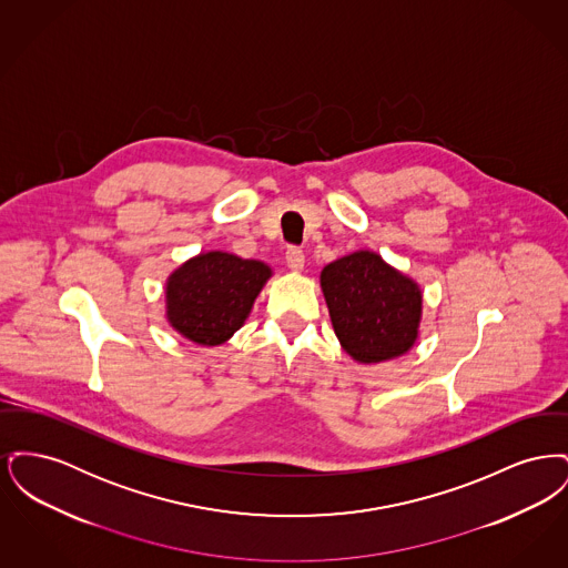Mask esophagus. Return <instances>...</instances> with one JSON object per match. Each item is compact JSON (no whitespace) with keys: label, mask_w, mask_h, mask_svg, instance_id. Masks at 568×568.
<instances>
[{"label":"esophagus","mask_w":568,"mask_h":568,"mask_svg":"<svg viewBox=\"0 0 568 568\" xmlns=\"http://www.w3.org/2000/svg\"><path fill=\"white\" fill-rule=\"evenodd\" d=\"M285 260H287V266L292 268L294 272L304 271V253H302V248H297V246H290L287 248V253H285Z\"/></svg>","instance_id":"34e87169"}]
</instances>
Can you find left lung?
Masks as SVG:
<instances>
[{"mask_svg": "<svg viewBox=\"0 0 568 568\" xmlns=\"http://www.w3.org/2000/svg\"><path fill=\"white\" fill-rule=\"evenodd\" d=\"M320 283L334 334L357 364L387 362L413 349L424 292L378 253L359 248L329 262Z\"/></svg>", "mask_w": 568, "mask_h": 568, "instance_id": "1", "label": "left lung"}]
</instances>
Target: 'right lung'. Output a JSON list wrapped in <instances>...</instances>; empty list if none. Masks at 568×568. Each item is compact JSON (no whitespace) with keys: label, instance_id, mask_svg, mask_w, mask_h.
<instances>
[{"label":"right lung","instance_id":"obj_1","mask_svg":"<svg viewBox=\"0 0 568 568\" xmlns=\"http://www.w3.org/2000/svg\"><path fill=\"white\" fill-rule=\"evenodd\" d=\"M271 276V266L260 260L227 251L200 253L168 276L165 320L195 345H223L243 327Z\"/></svg>","mask_w":568,"mask_h":568}]
</instances>
